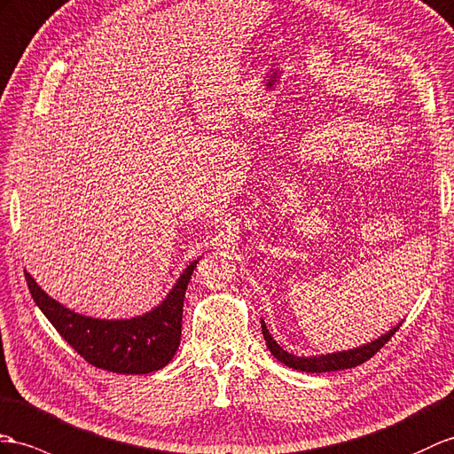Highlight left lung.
I'll list each match as a JSON object with an SVG mask.
<instances>
[{
  "instance_id": "8db88e82",
  "label": "left lung",
  "mask_w": 454,
  "mask_h": 454,
  "mask_svg": "<svg viewBox=\"0 0 454 454\" xmlns=\"http://www.w3.org/2000/svg\"><path fill=\"white\" fill-rule=\"evenodd\" d=\"M399 327H401V324L387 331L385 335L368 342V345H362V347H356V348L331 352V355H319V356H296V355H291V352L283 350V347L278 345V340H275L270 335V329L265 327V322L262 319V333H263L265 345H268L271 355L278 358L279 362H283L285 366H289V368L298 370V372H308V373L337 372V370H347V368L360 366V364L370 360L375 355V352H378L385 345V342L395 335V331Z\"/></svg>"
}]
</instances>
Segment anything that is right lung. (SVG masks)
<instances>
[{
  "mask_svg": "<svg viewBox=\"0 0 454 454\" xmlns=\"http://www.w3.org/2000/svg\"><path fill=\"white\" fill-rule=\"evenodd\" d=\"M198 260L186 265L161 304L130 319H99L69 310L43 291L28 271L25 278L43 316L88 364L114 373L140 375L168 366L179 348L183 301Z\"/></svg>",
  "mask_w": 454,
  "mask_h": 454,
  "instance_id": "add662e5",
  "label": "right lung"
}]
</instances>
